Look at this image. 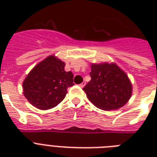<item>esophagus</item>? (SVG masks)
I'll list each match as a JSON object with an SVG mask.
<instances>
[{
	"label": "esophagus",
	"instance_id": "obj_1",
	"mask_svg": "<svg viewBox=\"0 0 157 157\" xmlns=\"http://www.w3.org/2000/svg\"><path fill=\"white\" fill-rule=\"evenodd\" d=\"M79 86H80V87H81V88H83L84 86H86V82H85V81H83V82H82L81 84H80Z\"/></svg>",
	"mask_w": 157,
	"mask_h": 157
}]
</instances>
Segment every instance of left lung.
I'll use <instances>...</instances> for the list:
<instances>
[{
  "mask_svg": "<svg viewBox=\"0 0 157 157\" xmlns=\"http://www.w3.org/2000/svg\"><path fill=\"white\" fill-rule=\"evenodd\" d=\"M91 80L83 88L95 107L105 111L118 109L129 101L132 85L125 72L117 64H91Z\"/></svg>",
  "mask_w": 157,
  "mask_h": 157,
  "instance_id": "8db88e82",
  "label": "left lung"
}]
</instances>
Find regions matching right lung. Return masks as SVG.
I'll return each instance as SVG.
<instances>
[{"label":"right lung","mask_w":157,"mask_h":157,"mask_svg":"<svg viewBox=\"0 0 157 157\" xmlns=\"http://www.w3.org/2000/svg\"><path fill=\"white\" fill-rule=\"evenodd\" d=\"M65 63L50 55L36 65L23 81V94L28 102L40 110L56 107L72 86L73 74L65 71Z\"/></svg>","instance_id":"right-lung-1"}]
</instances>
